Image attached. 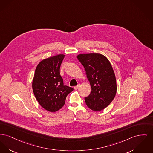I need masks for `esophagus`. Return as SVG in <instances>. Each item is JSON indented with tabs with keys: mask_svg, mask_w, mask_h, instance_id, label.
I'll return each instance as SVG.
<instances>
[{
	"mask_svg": "<svg viewBox=\"0 0 153 153\" xmlns=\"http://www.w3.org/2000/svg\"><path fill=\"white\" fill-rule=\"evenodd\" d=\"M79 87H80V84H79L78 85H77V86H75V87H74V89L75 90H77L79 88Z\"/></svg>",
	"mask_w": 153,
	"mask_h": 153,
	"instance_id": "esophagus-1",
	"label": "esophagus"
}]
</instances>
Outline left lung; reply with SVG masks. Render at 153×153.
Segmentation results:
<instances>
[{
  "mask_svg": "<svg viewBox=\"0 0 153 153\" xmlns=\"http://www.w3.org/2000/svg\"><path fill=\"white\" fill-rule=\"evenodd\" d=\"M77 59L83 65L91 92L85 98L87 106L95 111L103 110L114 99L117 92L114 72L108 58L98 53L81 54Z\"/></svg>",
  "mask_w": 153,
  "mask_h": 153,
  "instance_id": "left-lung-1",
  "label": "left lung"
}]
</instances>
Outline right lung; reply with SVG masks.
<instances>
[{
    "label": "right lung",
    "instance_id": "right-lung-1",
    "mask_svg": "<svg viewBox=\"0 0 153 153\" xmlns=\"http://www.w3.org/2000/svg\"><path fill=\"white\" fill-rule=\"evenodd\" d=\"M65 55L59 54L45 59L36 67L32 89L39 103L50 112L62 108L67 95L73 90L64 85L60 75V66Z\"/></svg>",
    "mask_w": 153,
    "mask_h": 153
}]
</instances>
